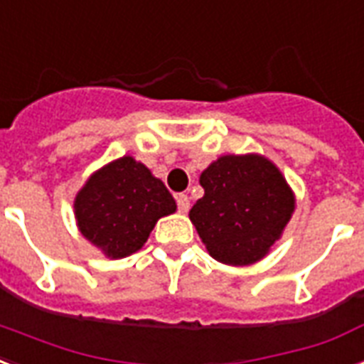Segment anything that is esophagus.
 I'll list each match as a JSON object with an SVG mask.
<instances>
[{
  "label": "esophagus",
  "mask_w": 364,
  "mask_h": 364,
  "mask_svg": "<svg viewBox=\"0 0 364 364\" xmlns=\"http://www.w3.org/2000/svg\"><path fill=\"white\" fill-rule=\"evenodd\" d=\"M176 205H178L180 213L186 214L190 210V197L186 196V193H178V196H176Z\"/></svg>",
  "instance_id": "obj_1"
}]
</instances>
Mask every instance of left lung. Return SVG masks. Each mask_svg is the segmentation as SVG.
I'll return each instance as SVG.
<instances>
[{
	"mask_svg": "<svg viewBox=\"0 0 364 364\" xmlns=\"http://www.w3.org/2000/svg\"><path fill=\"white\" fill-rule=\"evenodd\" d=\"M205 196L190 210L203 245L226 266H250L269 255L296 207V196L272 159L228 154L199 176Z\"/></svg>",
	"mask_w": 364,
	"mask_h": 364,
	"instance_id": "obj_1",
	"label": "left lung"
}]
</instances>
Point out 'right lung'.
I'll return each instance as SVG.
<instances>
[{
  "label": "right lung",
  "instance_id": "right-lung-1",
  "mask_svg": "<svg viewBox=\"0 0 364 364\" xmlns=\"http://www.w3.org/2000/svg\"><path fill=\"white\" fill-rule=\"evenodd\" d=\"M176 201L161 180L132 156L106 163L75 193L74 214L81 235L109 260L134 255Z\"/></svg>",
  "mask_w": 364,
  "mask_h": 364
}]
</instances>
